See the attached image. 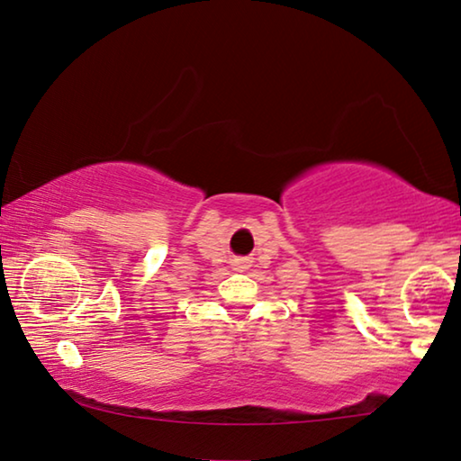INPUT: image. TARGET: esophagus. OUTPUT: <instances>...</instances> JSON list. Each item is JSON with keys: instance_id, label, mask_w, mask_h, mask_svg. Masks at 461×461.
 Instances as JSON below:
<instances>
[{"instance_id": "1", "label": "esophagus", "mask_w": 461, "mask_h": 461, "mask_svg": "<svg viewBox=\"0 0 461 461\" xmlns=\"http://www.w3.org/2000/svg\"><path fill=\"white\" fill-rule=\"evenodd\" d=\"M249 264H251L249 258H235V259H232V268H235L237 272L247 270V268H249Z\"/></svg>"}]
</instances>
